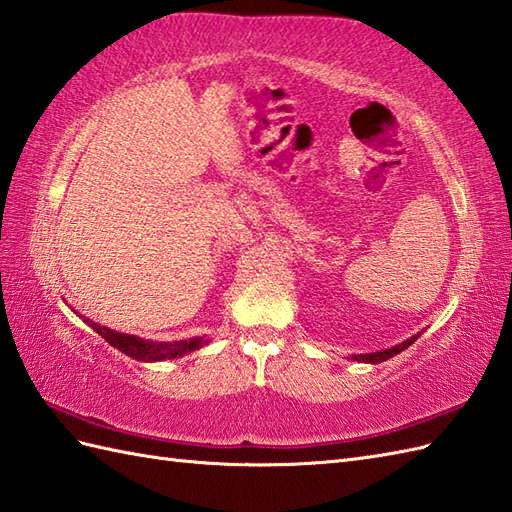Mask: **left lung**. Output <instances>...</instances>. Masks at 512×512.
I'll return each mask as SVG.
<instances>
[{"label": "left lung", "instance_id": "left-lung-1", "mask_svg": "<svg viewBox=\"0 0 512 512\" xmlns=\"http://www.w3.org/2000/svg\"><path fill=\"white\" fill-rule=\"evenodd\" d=\"M421 336V331L419 334H414L412 338H408V340H403V342H399V344H395V347H390V349H382V351H375V353H360V355H351L349 360H355V362H364V364H379V362H386L388 358H392V355H397V353H401V351H406L412 342H417V338Z\"/></svg>", "mask_w": 512, "mask_h": 512}]
</instances>
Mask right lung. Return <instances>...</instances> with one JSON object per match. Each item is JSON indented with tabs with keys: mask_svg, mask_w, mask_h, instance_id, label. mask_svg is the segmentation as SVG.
I'll use <instances>...</instances> for the list:
<instances>
[{
	"mask_svg": "<svg viewBox=\"0 0 512 512\" xmlns=\"http://www.w3.org/2000/svg\"><path fill=\"white\" fill-rule=\"evenodd\" d=\"M82 320H85V323L95 331V334H100L106 342H109L111 347L120 349L122 353L128 355V358H133L137 362H163V360L183 358V355L192 353L200 347H205V344H209V338H205V336H196V338H189V340H174V342L146 340V338H139V336L120 334V331L93 323L91 318H82Z\"/></svg>",
	"mask_w": 512,
	"mask_h": 512,
	"instance_id": "obj_1",
	"label": "right lung"
}]
</instances>
